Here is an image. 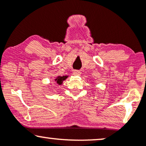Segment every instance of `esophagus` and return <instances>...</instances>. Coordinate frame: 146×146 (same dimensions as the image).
<instances>
[{"instance_id": "esophagus-1", "label": "esophagus", "mask_w": 146, "mask_h": 146, "mask_svg": "<svg viewBox=\"0 0 146 146\" xmlns=\"http://www.w3.org/2000/svg\"><path fill=\"white\" fill-rule=\"evenodd\" d=\"M73 74L74 76H80L81 74V72L80 70H74L73 71Z\"/></svg>"}]
</instances>
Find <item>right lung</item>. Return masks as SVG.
<instances>
[{"label":"right lung","instance_id":"1","mask_svg":"<svg viewBox=\"0 0 146 146\" xmlns=\"http://www.w3.org/2000/svg\"><path fill=\"white\" fill-rule=\"evenodd\" d=\"M68 78V76H58L55 79V81L56 82L57 84H58L59 85H60L62 84V82Z\"/></svg>","mask_w":146,"mask_h":146}]
</instances>
